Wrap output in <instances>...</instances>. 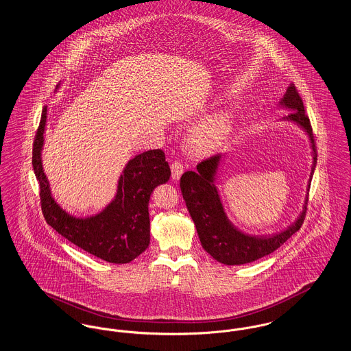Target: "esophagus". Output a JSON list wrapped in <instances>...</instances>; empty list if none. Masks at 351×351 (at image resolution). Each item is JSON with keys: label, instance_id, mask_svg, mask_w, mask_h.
Listing matches in <instances>:
<instances>
[{"label": "esophagus", "instance_id": "esophagus-1", "mask_svg": "<svg viewBox=\"0 0 351 351\" xmlns=\"http://www.w3.org/2000/svg\"><path fill=\"white\" fill-rule=\"evenodd\" d=\"M184 166L180 160H175L171 163V172H172V179L179 180L182 173H183Z\"/></svg>", "mask_w": 351, "mask_h": 351}]
</instances>
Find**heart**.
I'll return each instance as SVG.
<instances>
[{
	"instance_id": "obj_1",
	"label": "heart",
	"mask_w": 351,
	"mask_h": 351,
	"mask_svg": "<svg viewBox=\"0 0 351 351\" xmlns=\"http://www.w3.org/2000/svg\"><path fill=\"white\" fill-rule=\"evenodd\" d=\"M229 128V118L228 116H212L208 118L196 132V136L202 143H212L218 139L222 134L225 133Z\"/></svg>"
}]
</instances>
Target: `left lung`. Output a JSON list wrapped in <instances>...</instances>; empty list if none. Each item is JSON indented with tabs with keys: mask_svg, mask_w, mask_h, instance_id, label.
<instances>
[{
	"mask_svg": "<svg viewBox=\"0 0 351 351\" xmlns=\"http://www.w3.org/2000/svg\"><path fill=\"white\" fill-rule=\"evenodd\" d=\"M280 104L291 109L287 119L299 123L308 133L313 149V167L311 179L313 176L317 154L315 135L311 121L305 114L304 104L293 84H291ZM219 155H212L197 165V171H186L180 178V189L185 205L193 219L204 250L210 254L219 263L228 266H237L254 262L272 251L279 249L284 242L296 233L302 225L306 213L308 197L304 210L298 221L283 233L269 238H256L237 230L226 217L221 200L218 197L217 188L213 184ZM308 188H311V180Z\"/></svg>",
	"mask_w": 351,
	"mask_h": 351,
	"instance_id": "left-lung-1",
	"label": "left lung"
}]
</instances>
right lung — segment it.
<instances>
[{"mask_svg":"<svg viewBox=\"0 0 351 351\" xmlns=\"http://www.w3.org/2000/svg\"><path fill=\"white\" fill-rule=\"evenodd\" d=\"M46 116L45 106L33 145L34 172L39 182L40 206L46 222L73 245L100 259L118 265L132 262L150 243V195L155 186L166 183L171 176L165 152L158 149L136 155L123 169L117 196L105 210L93 217H72L52 199L42 168Z\"/></svg>","mask_w":351,"mask_h":351,"instance_id":"obj_1","label":"right lung"}]
</instances>
